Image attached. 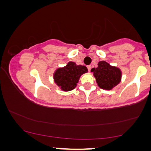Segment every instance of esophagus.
Here are the masks:
<instances>
[{
  "label": "esophagus",
  "instance_id": "esophagus-1",
  "mask_svg": "<svg viewBox=\"0 0 151 151\" xmlns=\"http://www.w3.org/2000/svg\"><path fill=\"white\" fill-rule=\"evenodd\" d=\"M87 68H88V72H90V70H91V65H88V66H87Z\"/></svg>",
  "mask_w": 151,
  "mask_h": 151
}]
</instances>
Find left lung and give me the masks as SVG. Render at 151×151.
Wrapping results in <instances>:
<instances>
[{"instance_id":"left-lung-1","label":"left lung","mask_w":151,"mask_h":151,"mask_svg":"<svg viewBox=\"0 0 151 151\" xmlns=\"http://www.w3.org/2000/svg\"><path fill=\"white\" fill-rule=\"evenodd\" d=\"M96 82L100 88L104 90H111L120 83L121 72L117 68L111 66L105 61H100L98 67L92 68Z\"/></svg>"}]
</instances>
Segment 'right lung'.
Wrapping results in <instances>:
<instances>
[{
  "label": "right lung",
  "mask_w": 151,
  "mask_h": 151,
  "mask_svg": "<svg viewBox=\"0 0 151 151\" xmlns=\"http://www.w3.org/2000/svg\"><path fill=\"white\" fill-rule=\"evenodd\" d=\"M87 72L88 69L84 65L69 62L65 67L57 70L54 75L55 82L63 90H72L76 87L81 75Z\"/></svg>",
  "instance_id": "right-lung-1"
}]
</instances>
